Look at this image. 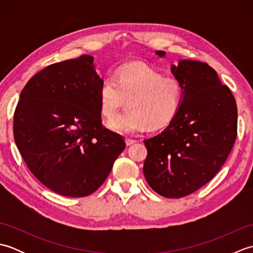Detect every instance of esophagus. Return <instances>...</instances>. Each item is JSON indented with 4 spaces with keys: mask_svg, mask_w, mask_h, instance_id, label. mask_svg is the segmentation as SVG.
I'll return each mask as SVG.
<instances>
[{
    "mask_svg": "<svg viewBox=\"0 0 253 253\" xmlns=\"http://www.w3.org/2000/svg\"><path fill=\"white\" fill-rule=\"evenodd\" d=\"M136 142H137V140H135V139H130V138H127L126 140H125V143H126L127 147L132 146V144L136 143Z\"/></svg>",
    "mask_w": 253,
    "mask_h": 253,
    "instance_id": "esophagus-1",
    "label": "esophagus"
}]
</instances>
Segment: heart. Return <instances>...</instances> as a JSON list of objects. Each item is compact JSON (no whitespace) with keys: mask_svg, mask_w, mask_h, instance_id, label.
I'll return each instance as SVG.
<instances>
[{"mask_svg":"<svg viewBox=\"0 0 253 253\" xmlns=\"http://www.w3.org/2000/svg\"><path fill=\"white\" fill-rule=\"evenodd\" d=\"M129 109L107 124L116 132L136 133L149 127L161 129L175 120L181 106L182 89L173 77L142 63H129L117 69L114 78L103 79L99 88L102 115L111 118L126 103Z\"/></svg>","mask_w":253,"mask_h":253,"instance_id":"b5f03b06","label":"heart"}]
</instances>
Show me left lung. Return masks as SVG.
Instances as JSON below:
<instances>
[{"mask_svg": "<svg viewBox=\"0 0 253 253\" xmlns=\"http://www.w3.org/2000/svg\"><path fill=\"white\" fill-rule=\"evenodd\" d=\"M155 54L166 57L164 51ZM170 72L181 85V106L162 132L143 141V175L159 195L181 198L206 185L225 163L237 137V105L207 63L180 60Z\"/></svg>", "mask_w": 253, "mask_h": 253, "instance_id": "obj_1", "label": "left lung"}]
</instances>
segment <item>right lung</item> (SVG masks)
<instances>
[{
    "instance_id": "right-lung-1",
    "label": "right lung",
    "mask_w": 253,
    "mask_h": 253,
    "mask_svg": "<svg viewBox=\"0 0 253 253\" xmlns=\"http://www.w3.org/2000/svg\"><path fill=\"white\" fill-rule=\"evenodd\" d=\"M93 57L83 55L42 69L19 95L14 139L38 180L58 195L85 197L111 173L122 136L102 127Z\"/></svg>"
}]
</instances>
